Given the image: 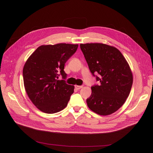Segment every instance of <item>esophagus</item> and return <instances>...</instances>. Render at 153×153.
<instances>
[{
	"mask_svg": "<svg viewBox=\"0 0 153 153\" xmlns=\"http://www.w3.org/2000/svg\"><path fill=\"white\" fill-rule=\"evenodd\" d=\"M82 87H83L82 85H76V86H75V88H76L77 90H79L80 88H81Z\"/></svg>",
	"mask_w": 153,
	"mask_h": 153,
	"instance_id": "obj_1",
	"label": "esophagus"
}]
</instances>
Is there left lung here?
<instances>
[{
	"label": "left lung",
	"instance_id": "8db88e82",
	"mask_svg": "<svg viewBox=\"0 0 153 153\" xmlns=\"http://www.w3.org/2000/svg\"><path fill=\"white\" fill-rule=\"evenodd\" d=\"M80 48L92 75L99 82L91 87V95L87 99L88 107L98 115L111 114L124 104L130 93L133 76L128 64L113 46L81 44Z\"/></svg>",
	"mask_w": 153,
	"mask_h": 153
}]
</instances>
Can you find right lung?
<instances>
[{
  "mask_svg": "<svg viewBox=\"0 0 153 153\" xmlns=\"http://www.w3.org/2000/svg\"><path fill=\"white\" fill-rule=\"evenodd\" d=\"M77 48V44H69L41 45L25 64V88L30 100L40 111L55 113L66 107L74 86L66 83L67 74L64 68ZM60 75L62 80L58 79Z\"/></svg>",
  "mask_w": 153,
  "mask_h": 153,
  "instance_id": "right-lung-1",
  "label": "right lung"
}]
</instances>
